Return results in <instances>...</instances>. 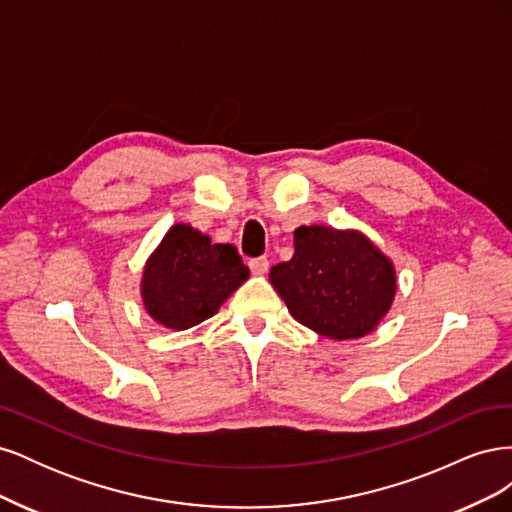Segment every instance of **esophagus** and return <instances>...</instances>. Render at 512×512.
I'll list each match as a JSON object with an SVG mask.
<instances>
[{"label": "esophagus", "mask_w": 512, "mask_h": 512, "mask_svg": "<svg viewBox=\"0 0 512 512\" xmlns=\"http://www.w3.org/2000/svg\"><path fill=\"white\" fill-rule=\"evenodd\" d=\"M247 267H250V271L254 275H265L269 271V260H267V256L250 258V262H247Z\"/></svg>", "instance_id": "34e87169"}]
</instances>
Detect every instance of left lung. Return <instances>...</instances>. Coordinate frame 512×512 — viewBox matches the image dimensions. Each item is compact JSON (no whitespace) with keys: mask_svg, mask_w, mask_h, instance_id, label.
Masks as SVG:
<instances>
[{"mask_svg":"<svg viewBox=\"0 0 512 512\" xmlns=\"http://www.w3.org/2000/svg\"><path fill=\"white\" fill-rule=\"evenodd\" d=\"M269 280L294 318L331 339L374 331L395 294L391 262L363 235L327 226L294 230V256Z\"/></svg>","mask_w":512,"mask_h":512,"instance_id":"obj_1","label":"left lung"}]
</instances>
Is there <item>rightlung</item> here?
I'll return each instance as SVG.
<instances>
[{
  "instance_id": "1",
  "label": "right lung",
  "mask_w": 512,
  "mask_h": 512,
  "mask_svg": "<svg viewBox=\"0 0 512 512\" xmlns=\"http://www.w3.org/2000/svg\"><path fill=\"white\" fill-rule=\"evenodd\" d=\"M247 277L235 245L211 243L203 232L177 224L147 262L143 301L151 318L183 331L211 318Z\"/></svg>"
}]
</instances>
